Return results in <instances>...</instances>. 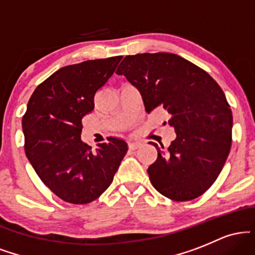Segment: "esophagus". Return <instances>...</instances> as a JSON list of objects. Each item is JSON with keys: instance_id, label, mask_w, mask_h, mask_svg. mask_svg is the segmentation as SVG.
<instances>
[{"instance_id": "34e87169", "label": "esophagus", "mask_w": 255, "mask_h": 255, "mask_svg": "<svg viewBox=\"0 0 255 255\" xmlns=\"http://www.w3.org/2000/svg\"><path fill=\"white\" fill-rule=\"evenodd\" d=\"M140 142H137V141H131V142H129V148L130 150H136L137 147H140Z\"/></svg>"}]
</instances>
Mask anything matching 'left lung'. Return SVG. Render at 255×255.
Instances as JSON below:
<instances>
[{"label":"left lung","instance_id":"left-lung-1","mask_svg":"<svg viewBox=\"0 0 255 255\" xmlns=\"http://www.w3.org/2000/svg\"><path fill=\"white\" fill-rule=\"evenodd\" d=\"M116 74L139 90L148 114L164 110L176 133L168 148L151 142L158 152L147 169L152 186L174 201L200 197L231 147L233 114L223 90L200 67L168 52L128 55Z\"/></svg>","mask_w":255,"mask_h":255}]
</instances>
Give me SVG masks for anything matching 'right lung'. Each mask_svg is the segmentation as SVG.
I'll use <instances>...</instances> for the list:
<instances>
[{
    "instance_id": "obj_1",
    "label": "right lung",
    "mask_w": 255,
    "mask_h": 255,
    "mask_svg": "<svg viewBox=\"0 0 255 255\" xmlns=\"http://www.w3.org/2000/svg\"><path fill=\"white\" fill-rule=\"evenodd\" d=\"M122 56L62 67L37 86L22 116L25 153L42 182L69 204H89L113 182L127 142L111 137L93 153L81 141V120Z\"/></svg>"
}]
</instances>
